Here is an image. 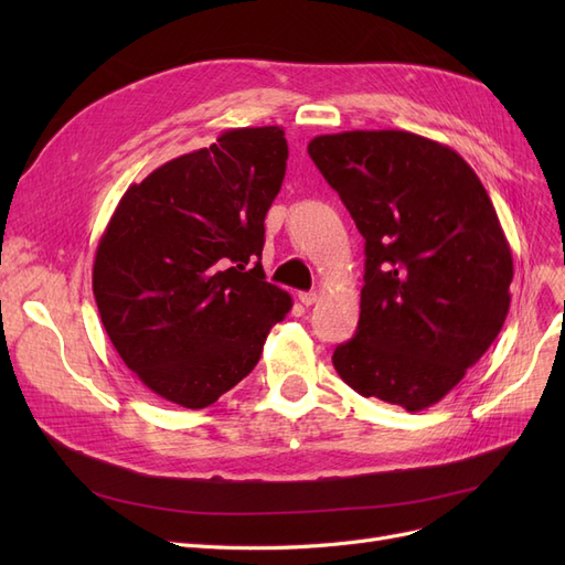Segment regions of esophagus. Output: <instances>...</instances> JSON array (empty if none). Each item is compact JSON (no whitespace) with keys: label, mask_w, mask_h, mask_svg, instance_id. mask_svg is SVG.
I'll return each mask as SVG.
<instances>
[{"label":"esophagus","mask_w":565,"mask_h":565,"mask_svg":"<svg viewBox=\"0 0 565 565\" xmlns=\"http://www.w3.org/2000/svg\"><path fill=\"white\" fill-rule=\"evenodd\" d=\"M299 301L303 306H313L318 301V292H299Z\"/></svg>","instance_id":"1"}]
</instances>
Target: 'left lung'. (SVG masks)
Segmentation results:
<instances>
[{
  "label": "left lung",
  "mask_w": 565,
  "mask_h": 565,
  "mask_svg": "<svg viewBox=\"0 0 565 565\" xmlns=\"http://www.w3.org/2000/svg\"><path fill=\"white\" fill-rule=\"evenodd\" d=\"M309 156L365 237L361 320L334 370L361 396L417 413L502 330L514 262L498 212L452 148L417 134H324Z\"/></svg>",
  "instance_id": "left-lung-1"
}]
</instances>
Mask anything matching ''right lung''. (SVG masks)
I'll list each match as a JSON object with an SVG mask.
<instances>
[{"label": "right lung", "instance_id": "add662e5", "mask_svg": "<svg viewBox=\"0 0 565 565\" xmlns=\"http://www.w3.org/2000/svg\"><path fill=\"white\" fill-rule=\"evenodd\" d=\"M285 167L280 127L228 129L119 200L96 249L94 297L115 351L160 398L216 403L292 309L262 268Z\"/></svg>", "mask_w": 565, "mask_h": 565}]
</instances>
